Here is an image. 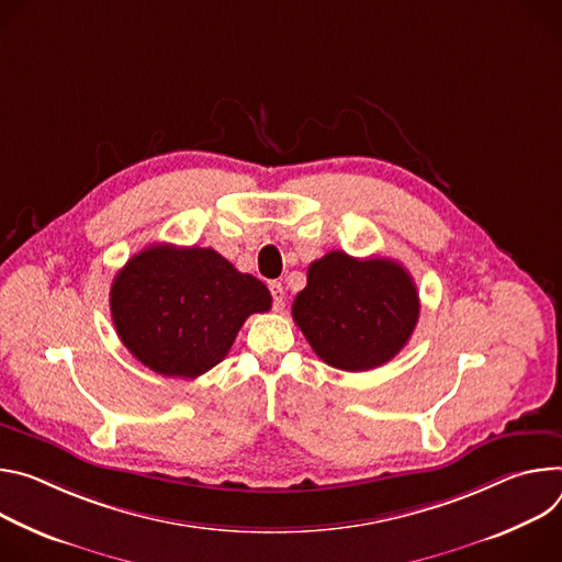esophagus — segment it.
Returning <instances> with one entry per match:
<instances>
[{
    "mask_svg": "<svg viewBox=\"0 0 562 562\" xmlns=\"http://www.w3.org/2000/svg\"><path fill=\"white\" fill-rule=\"evenodd\" d=\"M270 292H272L274 305H277V307H283V299H285V290H283V283H281V281H272V283H270Z\"/></svg>",
    "mask_w": 562,
    "mask_h": 562,
    "instance_id": "esophagus-1",
    "label": "esophagus"
}]
</instances>
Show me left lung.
<instances>
[{"label": "left lung", "instance_id": "obj_1", "mask_svg": "<svg viewBox=\"0 0 562 562\" xmlns=\"http://www.w3.org/2000/svg\"><path fill=\"white\" fill-rule=\"evenodd\" d=\"M292 317L328 366L363 372L406 346L419 319V294L397 261L355 259L337 249L310 263Z\"/></svg>", "mask_w": 562, "mask_h": 562}]
</instances>
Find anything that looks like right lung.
<instances>
[{"instance_id": "obj_1", "label": "right lung", "mask_w": 562, "mask_h": 562, "mask_svg": "<svg viewBox=\"0 0 562 562\" xmlns=\"http://www.w3.org/2000/svg\"><path fill=\"white\" fill-rule=\"evenodd\" d=\"M109 303L120 341L140 363L196 380L225 359L249 315L268 313L272 296L212 247L156 243L115 274Z\"/></svg>"}]
</instances>
